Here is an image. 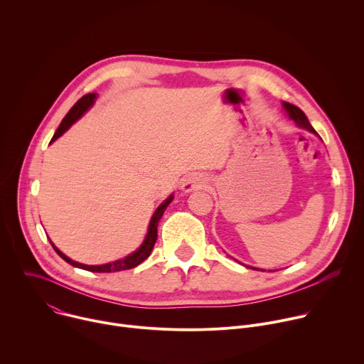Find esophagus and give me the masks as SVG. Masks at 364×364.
<instances>
[{"instance_id":"1","label":"esophagus","mask_w":364,"mask_h":364,"mask_svg":"<svg viewBox=\"0 0 364 364\" xmlns=\"http://www.w3.org/2000/svg\"><path fill=\"white\" fill-rule=\"evenodd\" d=\"M207 184V177L203 173H193L187 176L181 184V190L186 193L203 188Z\"/></svg>"}]
</instances>
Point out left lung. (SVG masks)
<instances>
[{
    "label": "left lung",
    "mask_w": 364,
    "mask_h": 364,
    "mask_svg": "<svg viewBox=\"0 0 364 364\" xmlns=\"http://www.w3.org/2000/svg\"><path fill=\"white\" fill-rule=\"evenodd\" d=\"M282 105H284L285 111L288 112L289 118H291V119H294V122L296 124V127L304 128V129H306V131H309V132H313V134H317V132H316V129H314L313 127H311V124L308 122V119H306L305 114H304L298 107L291 105V103H288V102H282ZM247 268H250V269H256V271H257V268H252V267H247ZM262 271H264V269H262Z\"/></svg>",
    "instance_id": "8db88e82"
}]
</instances>
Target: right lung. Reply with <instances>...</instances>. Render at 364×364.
<instances>
[{
    "label": "right lung",
    "mask_w": 364,
    "mask_h": 364,
    "mask_svg": "<svg viewBox=\"0 0 364 364\" xmlns=\"http://www.w3.org/2000/svg\"><path fill=\"white\" fill-rule=\"evenodd\" d=\"M96 96H97V93H87V95L82 96V97L75 103V105L72 107V109L68 112V115L63 118L60 127L58 128V131L55 132V135H53V138H51L50 142L56 141L62 134H65V132L72 127V124H75V122L93 105ZM173 198H174V196L171 194L168 198H166V200L157 207V210L154 212V215H152V218H151V220H149L148 233H146V236H145L142 245H141L134 253H131V255H128V256H125V257H122V259H118V261H115V262L103 264V265H92V267H90V265H85V264H79V262H76V261H72V259L68 257L65 253H62V252L53 245V242L50 240V243H51V246H53V249L58 252V255H59L62 259H65V261H66L68 264H70L72 267L85 269V271H90V272H119V271H125V269L135 268V267H138L141 262H144L145 259L151 255V250H152L155 242H157V236H159V232H157L159 222H160V219L163 218V215H164L166 209L168 207V204L173 201Z\"/></svg>",
    "instance_id": "add662e5"
}]
</instances>
